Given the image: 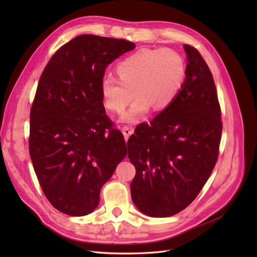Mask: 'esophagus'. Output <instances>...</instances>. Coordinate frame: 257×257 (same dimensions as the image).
Masks as SVG:
<instances>
[{"label":"esophagus","mask_w":257,"mask_h":257,"mask_svg":"<svg viewBox=\"0 0 257 257\" xmlns=\"http://www.w3.org/2000/svg\"><path fill=\"white\" fill-rule=\"evenodd\" d=\"M120 129H121V132H123V134H124L125 140L127 141L129 139V137L133 133V129L129 126H123Z\"/></svg>","instance_id":"esophagus-1"}]
</instances>
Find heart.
I'll return each instance as SVG.
<instances>
[{"label":"heart","mask_w":257,"mask_h":257,"mask_svg":"<svg viewBox=\"0 0 257 257\" xmlns=\"http://www.w3.org/2000/svg\"><path fill=\"white\" fill-rule=\"evenodd\" d=\"M118 79L105 76L101 81L104 106L121 113L137 98L121 120L133 123L149 108L163 111L176 100L185 80L183 57L171 49H142L121 60L115 67Z\"/></svg>","instance_id":"obj_1"}]
</instances>
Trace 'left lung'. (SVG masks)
Here are the masks:
<instances>
[{"mask_svg": "<svg viewBox=\"0 0 257 257\" xmlns=\"http://www.w3.org/2000/svg\"><path fill=\"white\" fill-rule=\"evenodd\" d=\"M183 48L186 75L176 100L150 124H140L127 143L137 170L130 185L133 203L153 218L190 205L219 156L223 125L214 81L199 51Z\"/></svg>", "mask_w": 257, "mask_h": 257, "instance_id": "obj_1", "label": "left lung"}]
</instances>
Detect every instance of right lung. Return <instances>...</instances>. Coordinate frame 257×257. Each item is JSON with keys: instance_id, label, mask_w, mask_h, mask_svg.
<instances>
[{"instance_id": "1", "label": "right lung", "mask_w": 257, "mask_h": 257, "mask_svg": "<svg viewBox=\"0 0 257 257\" xmlns=\"http://www.w3.org/2000/svg\"><path fill=\"white\" fill-rule=\"evenodd\" d=\"M136 48L126 39L79 35L60 47L40 76L30 111L29 152L42 190L62 213L97 208L100 191L127 155L124 136L107 116L105 70Z\"/></svg>"}]
</instances>
